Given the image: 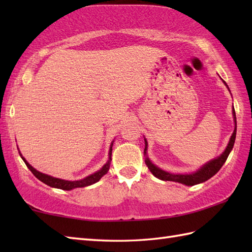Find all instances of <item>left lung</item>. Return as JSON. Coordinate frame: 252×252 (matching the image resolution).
Segmentation results:
<instances>
[{
	"label": "left lung",
	"mask_w": 252,
	"mask_h": 252,
	"mask_svg": "<svg viewBox=\"0 0 252 252\" xmlns=\"http://www.w3.org/2000/svg\"><path fill=\"white\" fill-rule=\"evenodd\" d=\"M225 83V82H224ZM226 84V83H225ZM233 116H234V120H235V130L233 132V134L231 136V140L228 142V145L226 147L225 151L221 155L220 157H218L216 159H213L212 161L208 162L207 164L203 165L199 170L195 173H190V174H173V173H169L165 172V171L159 169L156 165L153 164L151 162V160L146 158L145 163L148 167L149 171L156 176V178L162 180V181H172V182H178V183H182L189 186H192L196 184L202 183L210 178H212L219 170L222 168V165L224 162L226 161V159L228 157L229 153L233 149L234 143H235V138H236V115H235V110L233 108ZM146 148H147V142L145 140V149H144V154H146Z\"/></svg>",
	"instance_id": "left-lung-1"
}]
</instances>
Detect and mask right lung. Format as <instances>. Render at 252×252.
I'll return each mask as SVG.
<instances>
[{"label": "right lung", "instance_id": "right-lung-1", "mask_svg": "<svg viewBox=\"0 0 252 252\" xmlns=\"http://www.w3.org/2000/svg\"><path fill=\"white\" fill-rule=\"evenodd\" d=\"M111 152H112V143H111V146L109 149V159H108V161L106 162L104 167L101 168L99 171H97V172H95L94 174H91V175L87 176L85 179L80 180V181H65V180L56 179V178H53V176L43 174V173L39 172V171H36L33 167H31V165L27 162V160L24 157H21V158H23L27 167L29 168V170L32 173H33V175L37 180H40L41 182H43V183H45L46 185H49L51 187H55V189H61L63 190H70L73 189H77V187H85V186L92 185V184L96 183V182H98L101 176L108 172V170L110 168V161H111Z\"/></svg>", "mask_w": 252, "mask_h": 252}]
</instances>
